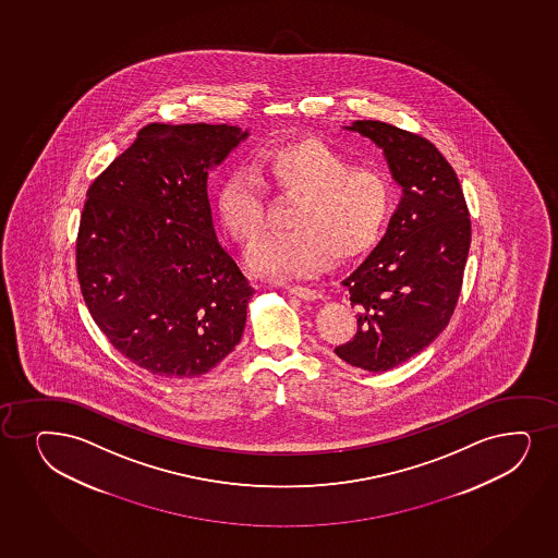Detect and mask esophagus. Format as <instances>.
Segmentation results:
<instances>
[{"label":"esophagus","instance_id":"obj_1","mask_svg":"<svg viewBox=\"0 0 558 558\" xmlns=\"http://www.w3.org/2000/svg\"><path fill=\"white\" fill-rule=\"evenodd\" d=\"M290 294L298 295V298H302L305 302H316V300H320L322 294L318 290L307 289V287H295V284H289L287 287Z\"/></svg>","mask_w":558,"mask_h":558}]
</instances>
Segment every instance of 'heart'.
I'll return each mask as SVG.
<instances>
[{
    "instance_id": "1",
    "label": "heart",
    "mask_w": 558,
    "mask_h": 558,
    "mask_svg": "<svg viewBox=\"0 0 558 558\" xmlns=\"http://www.w3.org/2000/svg\"><path fill=\"white\" fill-rule=\"evenodd\" d=\"M264 180L295 197L292 231L269 234L250 251L247 268L256 276L287 281L326 268L329 255L352 258L379 236L395 208V187L376 169L353 167L344 154L318 140L281 143L258 158ZM225 229L242 245L263 231V184L251 167H234L218 192Z\"/></svg>"
}]
</instances>
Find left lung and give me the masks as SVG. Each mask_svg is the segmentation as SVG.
<instances>
[{
  "instance_id": "1",
  "label": "left lung",
  "mask_w": 558,
  "mask_h": 558,
  "mask_svg": "<svg viewBox=\"0 0 558 558\" xmlns=\"http://www.w3.org/2000/svg\"><path fill=\"white\" fill-rule=\"evenodd\" d=\"M344 130L384 150L402 197L378 245L342 281L359 311L357 333L335 353L363 371H391L449 324L471 221L454 169L428 140L381 121H355Z\"/></svg>"
}]
</instances>
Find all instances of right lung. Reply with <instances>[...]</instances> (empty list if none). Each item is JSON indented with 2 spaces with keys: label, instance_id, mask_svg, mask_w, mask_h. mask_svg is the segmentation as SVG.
<instances>
[{
  "label": "right lung",
  "instance_id": "add662e5",
  "mask_svg": "<svg viewBox=\"0 0 558 558\" xmlns=\"http://www.w3.org/2000/svg\"><path fill=\"white\" fill-rule=\"evenodd\" d=\"M247 137L231 124H148L87 192L82 294L109 342L156 376L206 374L244 335L255 290L219 242L208 177Z\"/></svg>",
  "mask_w": 558,
  "mask_h": 558
}]
</instances>
